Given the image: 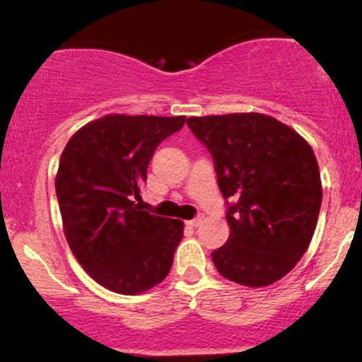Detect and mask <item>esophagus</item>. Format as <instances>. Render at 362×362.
<instances>
[{
	"instance_id": "1",
	"label": "esophagus",
	"mask_w": 362,
	"mask_h": 362,
	"mask_svg": "<svg viewBox=\"0 0 362 362\" xmlns=\"http://www.w3.org/2000/svg\"><path fill=\"white\" fill-rule=\"evenodd\" d=\"M202 221H204V216H197V218H194V219H190V221H187V224H189V226L195 228V226H199V224H201Z\"/></svg>"
}]
</instances>
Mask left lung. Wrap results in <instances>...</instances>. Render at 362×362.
<instances>
[{"label": "left lung", "instance_id": "1", "mask_svg": "<svg viewBox=\"0 0 362 362\" xmlns=\"http://www.w3.org/2000/svg\"><path fill=\"white\" fill-rule=\"evenodd\" d=\"M214 158L230 238L211 253L226 279L265 288L282 279L310 247L322 204L313 149L281 120L259 112L187 119Z\"/></svg>", "mask_w": 362, "mask_h": 362}]
</instances>
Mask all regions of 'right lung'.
I'll list each match as a JSON object with an SVG mask.
<instances>
[{
    "label": "right lung",
    "instance_id": "obj_1",
    "mask_svg": "<svg viewBox=\"0 0 362 362\" xmlns=\"http://www.w3.org/2000/svg\"><path fill=\"white\" fill-rule=\"evenodd\" d=\"M185 115L109 114L66 144L56 173L62 230L86 274L119 294L144 293L168 276L184 221L141 211L132 197L146 182L158 144Z\"/></svg>",
    "mask_w": 362,
    "mask_h": 362
}]
</instances>
